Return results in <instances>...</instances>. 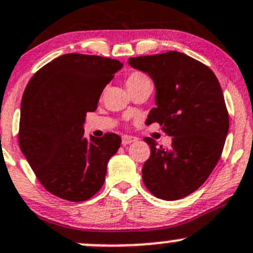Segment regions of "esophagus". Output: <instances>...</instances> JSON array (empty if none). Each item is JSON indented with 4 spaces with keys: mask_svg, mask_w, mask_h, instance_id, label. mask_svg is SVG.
Listing matches in <instances>:
<instances>
[{
    "mask_svg": "<svg viewBox=\"0 0 253 253\" xmlns=\"http://www.w3.org/2000/svg\"><path fill=\"white\" fill-rule=\"evenodd\" d=\"M136 137H131V136H122V144L127 145V144H131V143L136 142Z\"/></svg>",
    "mask_w": 253,
    "mask_h": 253,
    "instance_id": "esophagus-1",
    "label": "esophagus"
}]
</instances>
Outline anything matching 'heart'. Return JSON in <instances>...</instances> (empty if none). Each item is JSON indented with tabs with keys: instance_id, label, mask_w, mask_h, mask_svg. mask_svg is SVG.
I'll use <instances>...</instances> for the list:
<instances>
[{
	"instance_id": "1",
	"label": "heart",
	"mask_w": 253,
	"mask_h": 253,
	"mask_svg": "<svg viewBox=\"0 0 253 253\" xmlns=\"http://www.w3.org/2000/svg\"><path fill=\"white\" fill-rule=\"evenodd\" d=\"M148 78L147 76L143 75L141 72H133L131 73V75L128 76L126 79V85H129L131 83H134V82H138V81H142V79H145Z\"/></svg>"
}]
</instances>
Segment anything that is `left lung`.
<instances>
[{"instance_id": "1", "label": "left lung", "mask_w": 253, "mask_h": 253, "mask_svg": "<svg viewBox=\"0 0 253 253\" xmlns=\"http://www.w3.org/2000/svg\"><path fill=\"white\" fill-rule=\"evenodd\" d=\"M128 63L155 84L157 108L147 125L158 122L172 137L170 149L144 138L150 157L143 182L155 197L180 200L200 188L220 159L229 131L221 86L211 68L177 51L131 57Z\"/></svg>"}]
</instances>
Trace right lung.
I'll list each match as a JSON object with an SVG mask.
<instances>
[{
	"mask_svg": "<svg viewBox=\"0 0 253 253\" xmlns=\"http://www.w3.org/2000/svg\"><path fill=\"white\" fill-rule=\"evenodd\" d=\"M122 66L101 56L66 53L40 68L25 88L20 150L45 190L62 200L86 201L104 185L121 137L105 133L88 139L83 125Z\"/></svg>",
	"mask_w": 253,
	"mask_h": 253,
	"instance_id": "obj_1",
	"label": "right lung"
}]
</instances>
